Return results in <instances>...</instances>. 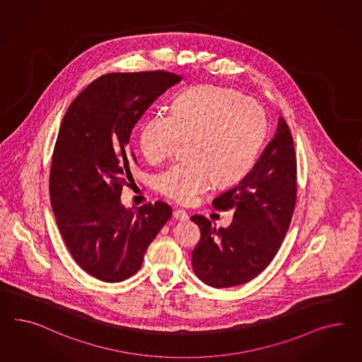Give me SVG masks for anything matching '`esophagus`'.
Returning a JSON list of instances; mask_svg holds the SVG:
<instances>
[{
  "label": "esophagus",
  "mask_w": 362,
  "mask_h": 362,
  "mask_svg": "<svg viewBox=\"0 0 362 362\" xmlns=\"http://www.w3.org/2000/svg\"><path fill=\"white\" fill-rule=\"evenodd\" d=\"M173 218H174L175 221H187V220H188V215H187L185 211L177 209V211H174Z\"/></svg>",
  "instance_id": "1"
}]
</instances>
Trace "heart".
Instances as JSON below:
<instances>
[{"mask_svg": "<svg viewBox=\"0 0 362 362\" xmlns=\"http://www.w3.org/2000/svg\"><path fill=\"white\" fill-rule=\"evenodd\" d=\"M266 117L255 101L233 89L203 86L174 100L170 113L156 112L138 134L142 156L158 165L187 139L188 160L177 162L156 179L159 192L180 204H192L212 186L243 179L264 142Z\"/></svg>", "mask_w": 362, "mask_h": 362, "instance_id": "1", "label": "heart"}]
</instances>
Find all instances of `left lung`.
Wrapping results in <instances>:
<instances>
[{
  "instance_id": "left-lung-1",
  "label": "left lung",
  "mask_w": 362,
  "mask_h": 362,
  "mask_svg": "<svg viewBox=\"0 0 362 362\" xmlns=\"http://www.w3.org/2000/svg\"><path fill=\"white\" fill-rule=\"evenodd\" d=\"M296 156L284 117L249 174L212 202L218 211L233 209L228 228L216 229L204 216L192 252L196 276L215 288L252 281L273 261L293 218L296 202Z\"/></svg>"
}]
</instances>
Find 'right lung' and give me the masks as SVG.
<instances>
[{"instance_id": "1", "label": "right lung", "mask_w": 362, "mask_h": 362, "mask_svg": "<svg viewBox=\"0 0 362 362\" xmlns=\"http://www.w3.org/2000/svg\"><path fill=\"white\" fill-rule=\"evenodd\" d=\"M180 80L167 71L103 75L78 93L62 121L49 171L52 212L75 262L103 282L137 273L173 215L163 202L125 208L121 192L137 165L129 147L133 127Z\"/></svg>"}]
</instances>
